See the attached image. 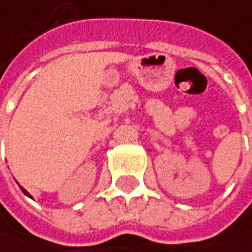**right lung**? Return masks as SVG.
<instances>
[{
    "mask_svg": "<svg viewBox=\"0 0 252 252\" xmlns=\"http://www.w3.org/2000/svg\"><path fill=\"white\" fill-rule=\"evenodd\" d=\"M20 189H22V190H23V193H25L26 196H29V197H32V196H30V194H29V193H27V191H26L25 189H23V188H20Z\"/></svg>",
    "mask_w": 252,
    "mask_h": 252,
    "instance_id": "right-lung-1",
    "label": "right lung"
}]
</instances>
